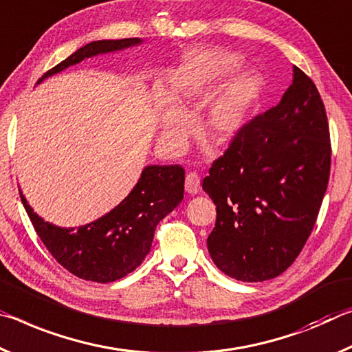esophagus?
<instances>
[{
  "label": "esophagus",
  "mask_w": 352,
  "mask_h": 352,
  "mask_svg": "<svg viewBox=\"0 0 352 352\" xmlns=\"http://www.w3.org/2000/svg\"><path fill=\"white\" fill-rule=\"evenodd\" d=\"M186 192L190 195H197L201 192V177L198 173H188L186 176Z\"/></svg>",
  "instance_id": "obj_1"
}]
</instances>
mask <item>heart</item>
<instances>
[{"instance_id":"obj_1","label":"heart","mask_w":352,"mask_h":352,"mask_svg":"<svg viewBox=\"0 0 352 352\" xmlns=\"http://www.w3.org/2000/svg\"><path fill=\"white\" fill-rule=\"evenodd\" d=\"M240 59L224 51H206L198 56L195 70L190 74L177 102L182 107L192 104L207 95L215 84L226 80L239 70ZM258 94V80L252 74H239L230 79L218 95L207 112L204 129L215 143H226L240 131L245 123L248 111ZM190 120L175 107H166L164 112L162 131L170 142H182L190 131Z\"/></svg>"}]
</instances>
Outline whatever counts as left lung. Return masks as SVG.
<instances>
[{
    "mask_svg": "<svg viewBox=\"0 0 352 352\" xmlns=\"http://www.w3.org/2000/svg\"><path fill=\"white\" fill-rule=\"evenodd\" d=\"M331 173L327 115L314 80L293 67L278 106L241 126L203 188L217 206L210 257L230 278L262 282L295 262Z\"/></svg>",
    "mask_w": 352,
    "mask_h": 352,
    "instance_id": "8db88e82",
    "label": "left lung"
}]
</instances>
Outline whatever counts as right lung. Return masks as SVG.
Listing matches in <instances>:
<instances>
[{
    "label": "right lung",
    "instance_id": "right-lung-1",
    "mask_svg": "<svg viewBox=\"0 0 352 352\" xmlns=\"http://www.w3.org/2000/svg\"><path fill=\"white\" fill-rule=\"evenodd\" d=\"M138 43L140 38L87 43L46 72L37 84L87 57ZM184 181L186 171L181 165H149L115 209L79 228H59L43 221L21 192L20 198L40 240L63 268L80 279L107 284L124 278L143 262L151 250L155 226L182 201Z\"/></svg>",
    "mask_w": 352,
    "mask_h": 352
}]
</instances>
